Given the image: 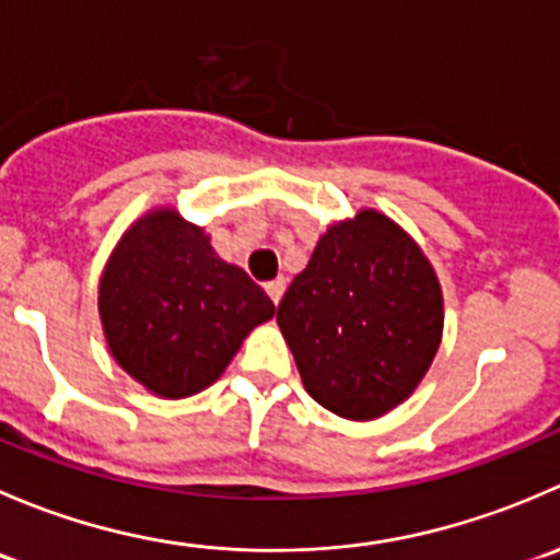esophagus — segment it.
<instances>
[{
	"instance_id": "34e87169",
	"label": "esophagus",
	"mask_w": 560,
	"mask_h": 560,
	"mask_svg": "<svg viewBox=\"0 0 560 560\" xmlns=\"http://www.w3.org/2000/svg\"><path fill=\"white\" fill-rule=\"evenodd\" d=\"M284 290H287V281L281 279H273V281H268V284H265V292H268L270 295V301L276 303V306H279V301H281V295H284Z\"/></svg>"
}]
</instances>
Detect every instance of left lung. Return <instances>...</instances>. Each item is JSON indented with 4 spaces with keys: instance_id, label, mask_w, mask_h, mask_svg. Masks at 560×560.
<instances>
[{
    "instance_id": "1",
    "label": "left lung",
    "mask_w": 560,
    "mask_h": 560,
    "mask_svg": "<svg viewBox=\"0 0 560 560\" xmlns=\"http://www.w3.org/2000/svg\"><path fill=\"white\" fill-rule=\"evenodd\" d=\"M276 322L306 393L343 420L404 404L444 332V295L420 244L376 208L332 222L292 279Z\"/></svg>"
}]
</instances>
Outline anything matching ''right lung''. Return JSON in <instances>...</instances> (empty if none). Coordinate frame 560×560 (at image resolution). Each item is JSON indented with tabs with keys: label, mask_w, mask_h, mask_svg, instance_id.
<instances>
[{
	"label": "right lung",
	"mask_w": 560,
	"mask_h": 560,
	"mask_svg": "<svg viewBox=\"0 0 560 560\" xmlns=\"http://www.w3.org/2000/svg\"><path fill=\"white\" fill-rule=\"evenodd\" d=\"M97 308L113 360L167 400L211 387L248 332L276 314L262 287L173 206L124 230L100 276Z\"/></svg>",
	"instance_id": "right-lung-1"
}]
</instances>
